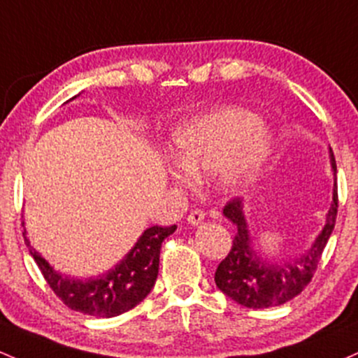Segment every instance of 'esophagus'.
<instances>
[{
	"instance_id": "34e87169",
	"label": "esophagus",
	"mask_w": 358,
	"mask_h": 358,
	"mask_svg": "<svg viewBox=\"0 0 358 358\" xmlns=\"http://www.w3.org/2000/svg\"><path fill=\"white\" fill-rule=\"evenodd\" d=\"M203 217H206V214H203L202 209H194L188 214V222L192 224V226H197L203 221Z\"/></svg>"
}]
</instances>
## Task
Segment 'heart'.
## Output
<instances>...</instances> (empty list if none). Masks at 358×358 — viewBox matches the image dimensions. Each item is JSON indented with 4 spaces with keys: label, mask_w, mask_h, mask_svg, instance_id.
I'll use <instances>...</instances> for the list:
<instances>
[{
    "label": "heart",
    "mask_w": 358,
    "mask_h": 358,
    "mask_svg": "<svg viewBox=\"0 0 358 358\" xmlns=\"http://www.w3.org/2000/svg\"><path fill=\"white\" fill-rule=\"evenodd\" d=\"M272 144V136L255 113L215 108L180 125L171 137V156L178 170L173 178L190 185L192 178L217 173L226 190L248 187Z\"/></svg>",
    "instance_id": "1"
}]
</instances>
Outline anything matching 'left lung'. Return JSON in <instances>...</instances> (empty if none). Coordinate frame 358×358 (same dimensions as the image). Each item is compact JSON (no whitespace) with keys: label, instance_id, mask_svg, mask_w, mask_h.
<instances>
[{"label":"left lung","instance_id":"8db88e82","mask_svg":"<svg viewBox=\"0 0 358 358\" xmlns=\"http://www.w3.org/2000/svg\"><path fill=\"white\" fill-rule=\"evenodd\" d=\"M331 166L336 173L335 156L331 152ZM224 215L236 226L229 253L215 270V285L250 309H265L280 306L294 299L313 280L321 255L333 233L338 214V187L333 188V203L326 214V224L313 246L294 262H266L260 258L250 239L243 206L239 199H231L224 206Z\"/></svg>","mask_w":358,"mask_h":358}]
</instances>
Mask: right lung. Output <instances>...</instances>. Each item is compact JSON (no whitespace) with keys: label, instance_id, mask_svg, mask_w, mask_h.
<instances>
[{"label":"right lung","instance_id":"1","mask_svg":"<svg viewBox=\"0 0 358 358\" xmlns=\"http://www.w3.org/2000/svg\"><path fill=\"white\" fill-rule=\"evenodd\" d=\"M175 229L176 226L149 227L115 268L90 280H74L56 273L30 246L25 233L23 238L49 287L69 309L90 316L113 317L136 308L151 292L159 270L161 243Z\"/></svg>","mask_w":358,"mask_h":358}]
</instances>
